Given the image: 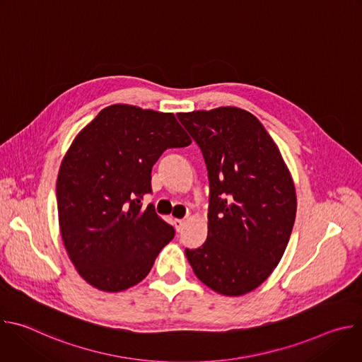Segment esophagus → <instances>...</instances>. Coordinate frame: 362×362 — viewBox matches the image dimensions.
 Here are the masks:
<instances>
[{"instance_id": "34e87169", "label": "esophagus", "mask_w": 362, "mask_h": 362, "mask_svg": "<svg viewBox=\"0 0 362 362\" xmlns=\"http://www.w3.org/2000/svg\"><path fill=\"white\" fill-rule=\"evenodd\" d=\"M173 225H175L176 230H177V232H180V230L183 229V226H185V219H175Z\"/></svg>"}]
</instances>
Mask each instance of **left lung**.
Returning a JSON list of instances; mask_svg holds the SVG:
<instances>
[{"mask_svg":"<svg viewBox=\"0 0 362 362\" xmlns=\"http://www.w3.org/2000/svg\"><path fill=\"white\" fill-rule=\"evenodd\" d=\"M209 177L208 239L186 249L194 275L211 289L239 296L279 264L296 215V194L279 148L262 123L238 107L179 113Z\"/></svg>","mask_w":362,"mask_h":362,"instance_id":"obj_1","label":"left lung"}]
</instances>
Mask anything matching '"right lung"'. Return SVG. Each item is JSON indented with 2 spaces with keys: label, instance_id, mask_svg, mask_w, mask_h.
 <instances>
[{
  "label": "right lung",
  "instance_id": "1",
  "mask_svg": "<svg viewBox=\"0 0 362 362\" xmlns=\"http://www.w3.org/2000/svg\"><path fill=\"white\" fill-rule=\"evenodd\" d=\"M192 143L175 115L129 105L103 109L74 139L57 177L63 243L80 276L105 292L150 272L175 229L140 200L162 153Z\"/></svg>",
  "mask_w": 362,
  "mask_h": 362
}]
</instances>
